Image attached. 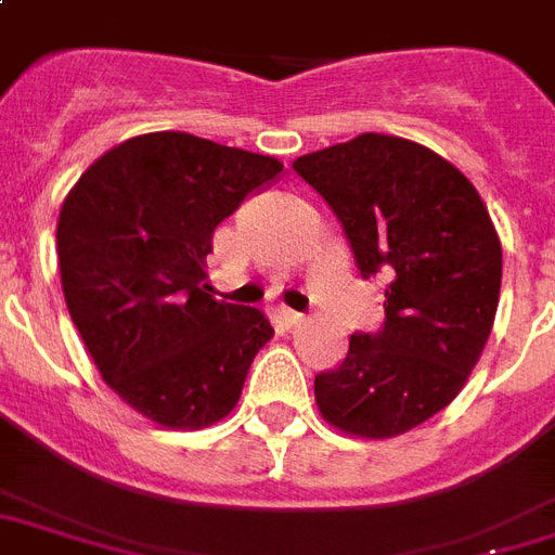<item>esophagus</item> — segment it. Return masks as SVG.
<instances>
[{
  "instance_id": "34e87169",
  "label": "esophagus",
  "mask_w": 555,
  "mask_h": 555,
  "mask_svg": "<svg viewBox=\"0 0 555 555\" xmlns=\"http://www.w3.org/2000/svg\"><path fill=\"white\" fill-rule=\"evenodd\" d=\"M278 315H281V322L286 324V327H301V324L307 322L301 312L289 310V307H281V310H278Z\"/></svg>"
}]
</instances>
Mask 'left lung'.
Instances as JSON below:
<instances>
[{
	"instance_id": "1",
	"label": "left lung",
	"mask_w": 555,
	"mask_h": 555,
	"mask_svg": "<svg viewBox=\"0 0 555 555\" xmlns=\"http://www.w3.org/2000/svg\"><path fill=\"white\" fill-rule=\"evenodd\" d=\"M293 169L339 216L362 278L386 272L380 333H353L339 369L315 377L322 418L357 439H395L468 383L500 301L498 228L477 186L433 149L360 134Z\"/></svg>"
}]
</instances>
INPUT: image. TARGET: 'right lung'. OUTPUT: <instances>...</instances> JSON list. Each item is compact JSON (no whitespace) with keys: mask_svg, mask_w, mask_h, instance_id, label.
Listing matches in <instances>:
<instances>
[{"mask_svg":"<svg viewBox=\"0 0 555 555\" xmlns=\"http://www.w3.org/2000/svg\"><path fill=\"white\" fill-rule=\"evenodd\" d=\"M283 164L183 131L125 140L87 166L57 216L66 310L102 380L166 430H202L243 395L274 336L266 312L216 301V224Z\"/></svg>","mask_w":555,"mask_h":555,"instance_id":"right-lung-1","label":"right lung"}]
</instances>
